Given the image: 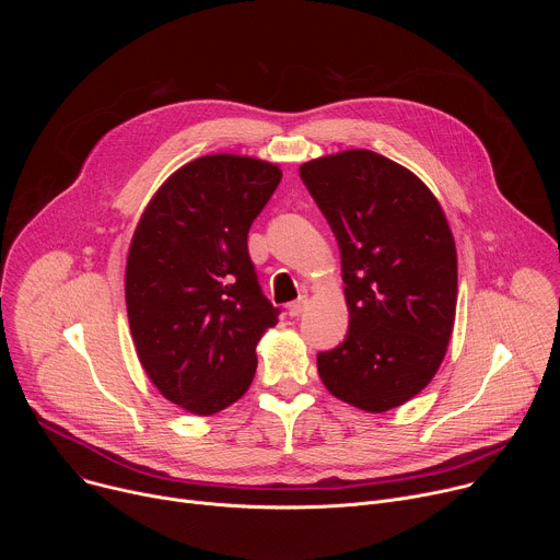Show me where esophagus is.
I'll return each mask as SVG.
<instances>
[{
	"instance_id": "obj_1",
	"label": "esophagus",
	"mask_w": 560,
	"mask_h": 560,
	"mask_svg": "<svg viewBox=\"0 0 560 560\" xmlns=\"http://www.w3.org/2000/svg\"><path fill=\"white\" fill-rule=\"evenodd\" d=\"M305 310H307V296H301L299 301H294V303L288 305V314H290V316H301Z\"/></svg>"
}]
</instances>
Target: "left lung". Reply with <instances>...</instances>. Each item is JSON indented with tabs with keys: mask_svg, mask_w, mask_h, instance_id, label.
Wrapping results in <instances>:
<instances>
[{
	"mask_svg": "<svg viewBox=\"0 0 560 560\" xmlns=\"http://www.w3.org/2000/svg\"><path fill=\"white\" fill-rule=\"evenodd\" d=\"M299 175L341 250L346 341L316 354L339 401L363 412L408 404L439 372L456 316V246L432 190L406 166L357 148Z\"/></svg>",
	"mask_w": 560,
	"mask_h": 560,
	"instance_id": "8db88e82",
	"label": "left lung"
}]
</instances>
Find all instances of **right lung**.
<instances>
[{
    "label": "right lung",
    "instance_id": "obj_1",
    "mask_svg": "<svg viewBox=\"0 0 560 560\" xmlns=\"http://www.w3.org/2000/svg\"><path fill=\"white\" fill-rule=\"evenodd\" d=\"M281 175L257 156L203 154L159 186L132 232L124 288L137 359L159 394L195 417L248 392L257 343L277 326L248 230Z\"/></svg>",
    "mask_w": 560,
    "mask_h": 560
}]
</instances>
